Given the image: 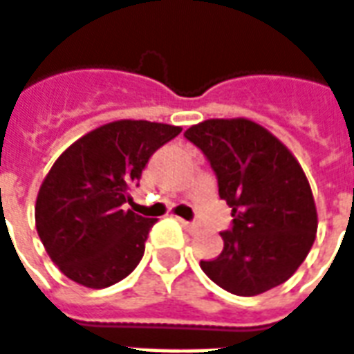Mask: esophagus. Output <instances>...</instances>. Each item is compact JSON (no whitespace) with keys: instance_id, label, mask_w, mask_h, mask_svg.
<instances>
[{"instance_id":"esophagus-1","label":"esophagus","mask_w":354,"mask_h":354,"mask_svg":"<svg viewBox=\"0 0 354 354\" xmlns=\"http://www.w3.org/2000/svg\"><path fill=\"white\" fill-rule=\"evenodd\" d=\"M180 223H182V225H184V227L187 231H195V230H197V223H195V222H187V220H182V218H180Z\"/></svg>"}]
</instances>
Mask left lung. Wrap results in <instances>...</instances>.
Returning a JSON list of instances; mask_svg holds the SVG:
<instances>
[{
    "mask_svg": "<svg viewBox=\"0 0 354 354\" xmlns=\"http://www.w3.org/2000/svg\"><path fill=\"white\" fill-rule=\"evenodd\" d=\"M184 136L210 162L233 216L220 233L222 254L201 261V269L237 296H258L288 281L317 235V208L296 157L248 119H208Z\"/></svg>",
    "mask_w": 354,
    "mask_h": 354,
    "instance_id": "8db88e82",
    "label": "left lung"
}]
</instances>
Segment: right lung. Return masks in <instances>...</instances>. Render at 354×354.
Here are the masks:
<instances>
[{"instance_id":"right-lung-1","label":"right lung","mask_w":354,"mask_h":354,"mask_svg":"<svg viewBox=\"0 0 354 354\" xmlns=\"http://www.w3.org/2000/svg\"><path fill=\"white\" fill-rule=\"evenodd\" d=\"M180 132L124 119L88 132L58 157L39 187L35 227L68 279L106 288L134 271L157 220L127 210L124 203L151 155Z\"/></svg>"}]
</instances>
